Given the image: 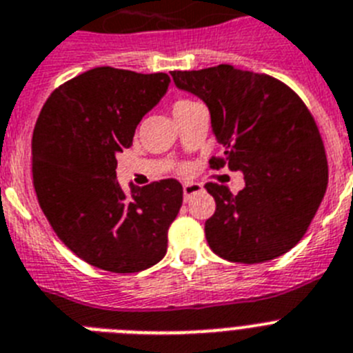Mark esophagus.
I'll return each instance as SVG.
<instances>
[{
  "label": "esophagus",
  "instance_id": "34e87169",
  "mask_svg": "<svg viewBox=\"0 0 353 353\" xmlns=\"http://www.w3.org/2000/svg\"><path fill=\"white\" fill-rule=\"evenodd\" d=\"M202 192V185H199V183H185L183 185V195H185V201H192V199L195 197L197 194H201Z\"/></svg>",
  "mask_w": 353,
  "mask_h": 353
}]
</instances>
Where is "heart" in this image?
I'll return each mask as SVG.
<instances>
[{"label": "heart", "mask_w": 353, "mask_h": 353, "mask_svg": "<svg viewBox=\"0 0 353 353\" xmlns=\"http://www.w3.org/2000/svg\"><path fill=\"white\" fill-rule=\"evenodd\" d=\"M192 104H195L194 101H190V99H177L176 103H174V115H176V113H179V112H183V110H186V108H190V106H192Z\"/></svg>", "instance_id": "b5f03b06"}]
</instances>
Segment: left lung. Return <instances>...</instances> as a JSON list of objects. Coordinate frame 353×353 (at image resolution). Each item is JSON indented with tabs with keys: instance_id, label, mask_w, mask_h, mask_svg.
<instances>
[{
	"instance_id": "8db88e82",
	"label": "left lung",
	"mask_w": 353,
	"mask_h": 353,
	"mask_svg": "<svg viewBox=\"0 0 353 353\" xmlns=\"http://www.w3.org/2000/svg\"><path fill=\"white\" fill-rule=\"evenodd\" d=\"M177 88L208 104L223 145L211 168L241 170L245 188L208 183L216 210L206 220L208 245L232 263H265L293 249L323 201L329 165L304 101L268 74L216 65L172 70Z\"/></svg>"
}]
</instances>
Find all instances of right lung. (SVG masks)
Instances as JSON below:
<instances>
[{
    "label": "right lung",
    "mask_w": 353,
    "mask_h": 353,
    "mask_svg": "<svg viewBox=\"0 0 353 353\" xmlns=\"http://www.w3.org/2000/svg\"><path fill=\"white\" fill-rule=\"evenodd\" d=\"M168 83L165 72L96 67L54 88L37 119L32 172L41 210L76 256L106 272H142L167 254L181 183L161 179L125 194L115 168Z\"/></svg>",
    "instance_id": "add662e5"
}]
</instances>
